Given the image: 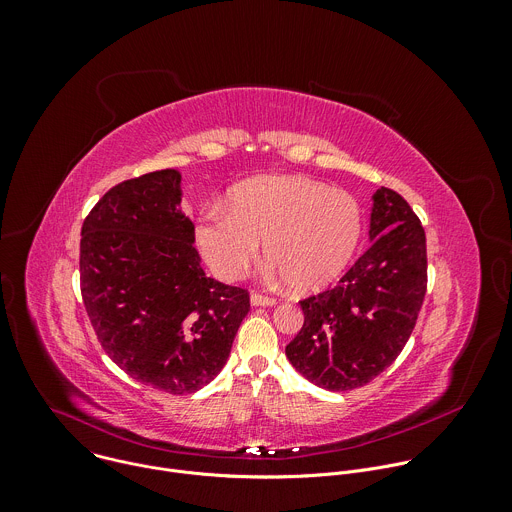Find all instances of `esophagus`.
I'll return each instance as SVG.
<instances>
[{"instance_id":"1","label":"esophagus","mask_w":512,"mask_h":512,"mask_svg":"<svg viewBox=\"0 0 512 512\" xmlns=\"http://www.w3.org/2000/svg\"><path fill=\"white\" fill-rule=\"evenodd\" d=\"M251 304L253 306H275V298L259 294V291H253V294H251Z\"/></svg>"}]
</instances>
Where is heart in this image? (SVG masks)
Returning a JSON list of instances; mask_svg holds the SVG:
<instances>
[{
	"label": "heart",
	"instance_id": "b5f03b06",
	"mask_svg": "<svg viewBox=\"0 0 512 512\" xmlns=\"http://www.w3.org/2000/svg\"><path fill=\"white\" fill-rule=\"evenodd\" d=\"M362 235V210L344 190L304 176H261L233 188L229 206H208L196 225V243L212 271L239 281L265 257L298 291L334 281Z\"/></svg>",
	"mask_w": 512,
	"mask_h": 512
}]
</instances>
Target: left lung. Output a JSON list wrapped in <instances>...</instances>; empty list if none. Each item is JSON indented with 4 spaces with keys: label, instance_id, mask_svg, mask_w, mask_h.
Instances as JSON below:
<instances>
[{
    "label": "left lung",
    "instance_id": "left-lung-1",
    "mask_svg": "<svg viewBox=\"0 0 512 512\" xmlns=\"http://www.w3.org/2000/svg\"><path fill=\"white\" fill-rule=\"evenodd\" d=\"M373 245L336 285L300 300L304 326L285 346L289 362L328 391L371 383L405 348L427 289L421 221L407 200L379 188Z\"/></svg>",
    "mask_w": 512,
    "mask_h": 512
}]
</instances>
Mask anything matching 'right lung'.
<instances>
[{
  "instance_id": "1",
  "label": "right lung",
  "mask_w": 512,
  "mask_h": 512,
  "mask_svg": "<svg viewBox=\"0 0 512 512\" xmlns=\"http://www.w3.org/2000/svg\"><path fill=\"white\" fill-rule=\"evenodd\" d=\"M180 174L119 182L81 229V296L109 358L131 379L188 395L231 354L249 291L204 275L194 225L180 210Z\"/></svg>"
}]
</instances>
